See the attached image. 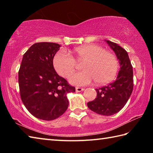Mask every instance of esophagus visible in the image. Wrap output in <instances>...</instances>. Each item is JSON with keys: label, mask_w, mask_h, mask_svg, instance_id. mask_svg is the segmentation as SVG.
<instances>
[{"label": "esophagus", "mask_w": 153, "mask_h": 153, "mask_svg": "<svg viewBox=\"0 0 153 153\" xmlns=\"http://www.w3.org/2000/svg\"><path fill=\"white\" fill-rule=\"evenodd\" d=\"M76 91H77V92H79L84 91V88H80V87H76Z\"/></svg>", "instance_id": "34e87169"}]
</instances>
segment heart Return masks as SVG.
Wrapping results in <instances>:
<instances>
[{"label":"heart","mask_w":153,"mask_h":153,"mask_svg":"<svg viewBox=\"0 0 153 153\" xmlns=\"http://www.w3.org/2000/svg\"><path fill=\"white\" fill-rule=\"evenodd\" d=\"M72 54L73 56L65 50H61L53 58L56 71L64 77H68L75 71L77 67L76 60L84 61L82 67L84 70L76 72L69 77L72 84L85 86L95 80L99 84H106L112 81L117 73V58L101 46L89 44L74 48Z\"/></svg>","instance_id":"b5f03b06"}]
</instances>
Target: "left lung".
<instances>
[{
    "mask_svg": "<svg viewBox=\"0 0 153 153\" xmlns=\"http://www.w3.org/2000/svg\"><path fill=\"white\" fill-rule=\"evenodd\" d=\"M120 60V70L115 81L96 89L97 97L87 105L90 110L102 115L119 112L128 102L134 88L133 69L128 54L116 43L106 40Z\"/></svg>",
    "mask_w": 153,
    "mask_h": 153,
    "instance_id": "1",
    "label": "left lung"
}]
</instances>
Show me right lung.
Listing matches in <instances>:
<instances>
[{
    "label": "right lung",
    "mask_w": 153,
    "mask_h": 153,
    "mask_svg": "<svg viewBox=\"0 0 153 153\" xmlns=\"http://www.w3.org/2000/svg\"><path fill=\"white\" fill-rule=\"evenodd\" d=\"M59 48L56 43L34 44L23 56L19 70L22 102L32 115L42 120L63 115L69 105L67 94L76 91L54 69L53 58Z\"/></svg>",
    "instance_id": "right-lung-1"
}]
</instances>
